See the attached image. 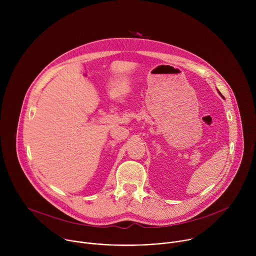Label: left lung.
Wrapping results in <instances>:
<instances>
[{"label": "left lung", "mask_w": 256, "mask_h": 256, "mask_svg": "<svg viewBox=\"0 0 256 256\" xmlns=\"http://www.w3.org/2000/svg\"><path fill=\"white\" fill-rule=\"evenodd\" d=\"M218 94H220V95H221V96H222V94H221V92H218Z\"/></svg>", "instance_id": "left-lung-1"}]
</instances>
